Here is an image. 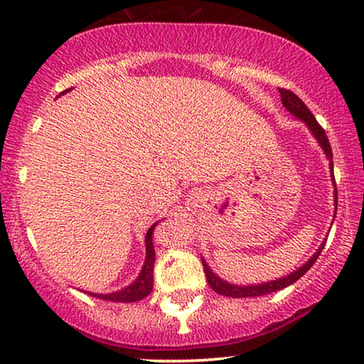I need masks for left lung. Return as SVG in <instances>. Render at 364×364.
<instances>
[{
  "mask_svg": "<svg viewBox=\"0 0 364 364\" xmlns=\"http://www.w3.org/2000/svg\"><path fill=\"white\" fill-rule=\"evenodd\" d=\"M280 92V97H282V104L287 110L290 112L291 115H295L296 119L305 122V125L309 127L311 135L316 138V141L320 143V146L323 148L326 158L330 160V168L331 171H333V153H331V146H330V141H328V136H326L325 130L321 129V125L316 122V119L314 117V114L306 109V105L301 102V99H299L294 92L287 90V89H279ZM331 180L335 183V176L333 173H331ZM336 184H335V206L338 204L336 201ZM323 245L325 242L320 245L318 250L311 255V257L306 260V262L301 265L300 269H296L295 272H291L287 275V277L282 279H277V280H270V282H265V284H259V285H234V284H229L226 280L219 279L216 274L213 272L211 269H209V265L206 264V260H203V267H204V272H206V279H208V284L211 289L216 291L219 295H224V296H232V299H245V296H259V295H267V294H272V291H277V290H282L285 287L291 285L294 282H296L301 275H305L306 270H309L311 265L316 262V259H318V255L321 254V250H323Z\"/></svg>",
  "mask_w": 364,
  "mask_h": 364,
  "instance_id": "left-lung-1",
  "label": "left lung"
}]
</instances>
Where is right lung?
I'll return each mask as SVG.
<instances>
[{
  "label": "right lung",
  "instance_id": "obj_1",
  "mask_svg": "<svg viewBox=\"0 0 364 364\" xmlns=\"http://www.w3.org/2000/svg\"><path fill=\"white\" fill-rule=\"evenodd\" d=\"M69 92V90H64ZM63 92V94H64ZM156 224L148 229V232L145 235V245H146V257H145V264H143L141 272L138 275L135 282H132L129 287L122 289L119 291H112V294H92L94 296H99L102 300H109V301H122V304H130V301H138L141 299H145L146 295L151 294L153 290V265H155V249H153V229H155Z\"/></svg>",
  "mask_w": 364,
  "mask_h": 364
}]
</instances>
